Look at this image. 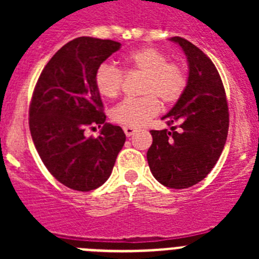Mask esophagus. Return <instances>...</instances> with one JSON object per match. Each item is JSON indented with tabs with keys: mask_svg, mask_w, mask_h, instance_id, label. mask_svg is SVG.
Segmentation results:
<instances>
[{
	"mask_svg": "<svg viewBox=\"0 0 259 259\" xmlns=\"http://www.w3.org/2000/svg\"><path fill=\"white\" fill-rule=\"evenodd\" d=\"M123 131H124L125 136L131 137L132 135L135 134V131H136V130H135L134 127H123Z\"/></svg>",
	"mask_w": 259,
	"mask_h": 259,
	"instance_id": "obj_1",
	"label": "esophagus"
}]
</instances>
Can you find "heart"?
I'll use <instances>...</instances> for the list:
<instances>
[{
	"label": "heart",
	"instance_id": "b5f03b06",
	"mask_svg": "<svg viewBox=\"0 0 259 259\" xmlns=\"http://www.w3.org/2000/svg\"><path fill=\"white\" fill-rule=\"evenodd\" d=\"M167 56L152 47L140 48L124 58L127 71L145 74L141 85L140 98H125L111 110V119L119 124L139 127L159 111V101L171 105L182 97L187 85L183 67L167 62ZM95 87L105 98H115L120 92L123 81L122 71L111 63H101L95 72Z\"/></svg>",
	"mask_w": 259,
	"mask_h": 259
}]
</instances>
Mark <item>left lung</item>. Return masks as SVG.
<instances>
[{
	"mask_svg": "<svg viewBox=\"0 0 259 259\" xmlns=\"http://www.w3.org/2000/svg\"><path fill=\"white\" fill-rule=\"evenodd\" d=\"M170 41L182 48L188 79L182 97L164 116L168 130L150 131L146 153L153 176L168 188L184 189L205 179L223 152L228 134V106L223 83L211 59L182 37ZM174 124H179L176 132Z\"/></svg>",
	"mask_w": 259,
	"mask_h": 259,
	"instance_id": "left-lung-1",
	"label": "left lung"
}]
</instances>
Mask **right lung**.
Instances as JSON below:
<instances>
[{"label":"right lung","instance_id":"1","mask_svg":"<svg viewBox=\"0 0 259 259\" xmlns=\"http://www.w3.org/2000/svg\"><path fill=\"white\" fill-rule=\"evenodd\" d=\"M119 48L96 37L70 41L48 62L33 92L29 130L36 150L49 172L75 191L101 187L125 143L122 128L105 122L93 81L98 66ZM92 124L103 125L96 139L83 135Z\"/></svg>","mask_w":259,"mask_h":259}]
</instances>
